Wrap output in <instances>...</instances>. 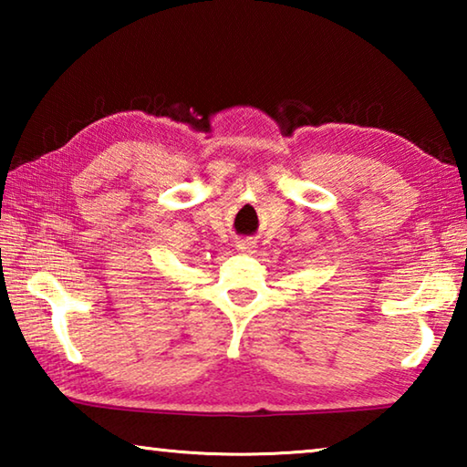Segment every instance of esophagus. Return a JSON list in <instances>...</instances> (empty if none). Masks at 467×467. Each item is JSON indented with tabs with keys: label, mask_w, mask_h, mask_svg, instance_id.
Here are the masks:
<instances>
[{
	"label": "esophagus",
	"mask_w": 467,
	"mask_h": 467,
	"mask_svg": "<svg viewBox=\"0 0 467 467\" xmlns=\"http://www.w3.org/2000/svg\"><path fill=\"white\" fill-rule=\"evenodd\" d=\"M236 247H239V251H253V249H255V243L249 241V239H244V241H241L239 244H236Z\"/></svg>",
	"instance_id": "34e87169"
}]
</instances>
